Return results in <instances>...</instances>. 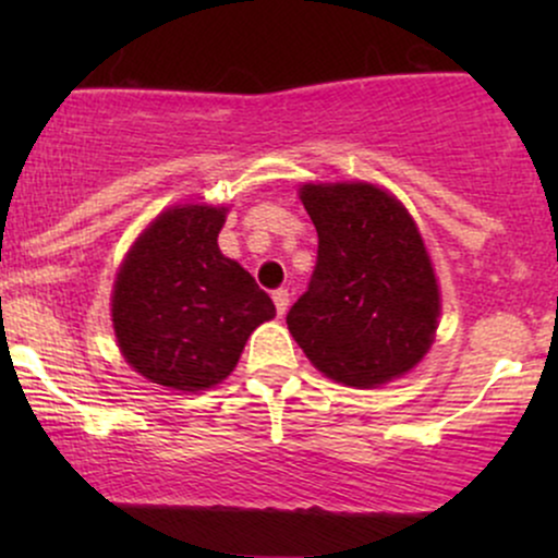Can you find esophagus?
I'll list each match as a JSON object with an SVG mask.
<instances>
[{"instance_id": "1", "label": "esophagus", "mask_w": 558, "mask_h": 558, "mask_svg": "<svg viewBox=\"0 0 558 558\" xmlns=\"http://www.w3.org/2000/svg\"><path fill=\"white\" fill-rule=\"evenodd\" d=\"M272 301H275V310H278V315L283 317L288 312V304H291V293H288V288H275Z\"/></svg>"}]
</instances>
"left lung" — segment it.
Wrapping results in <instances>:
<instances>
[{
  "label": "left lung",
  "mask_w": 558,
  "mask_h": 558,
  "mask_svg": "<svg viewBox=\"0 0 558 558\" xmlns=\"http://www.w3.org/2000/svg\"><path fill=\"white\" fill-rule=\"evenodd\" d=\"M317 265L288 310L291 336L319 373L354 388L401 377L430 349L438 283L417 226L369 183L304 185Z\"/></svg>",
  "instance_id": "left-lung-1"
}]
</instances>
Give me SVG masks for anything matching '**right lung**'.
Segmentation results:
<instances>
[{"instance_id": "add662e5", "label": "right lung", "mask_w": 558, "mask_h": 558, "mask_svg": "<svg viewBox=\"0 0 558 558\" xmlns=\"http://www.w3.org/2000/svg\"><path fill=\"white\" fill-rule=\"evenodd\" d=\"M226 209L175 207L159 215L120 267L112 323L120 351L146 380L213 388L233 373L246 338L275 304L239 262L222 257Z\"/></svg>"}]
</instances>
